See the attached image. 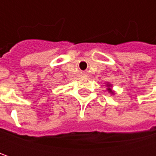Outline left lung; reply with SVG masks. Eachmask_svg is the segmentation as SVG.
<instances>
[{
	"label": "left lung",
	"instance_id": "8db88e82",
	"mask_svg": "<svg viewBox=\"0 0 156 156\" xmlns=\"http://www.w3.org/2000/svg\"><path fill=\"white\" fill-rule=\"evenodd\" d=\"M107 86L108 87V90L109 92H110L111 94H114V91H112V89H111V85H110V84H108Z\"/></svg>",
	"mask_w": 156,
	"mask_h": 156
}]
</instances>
